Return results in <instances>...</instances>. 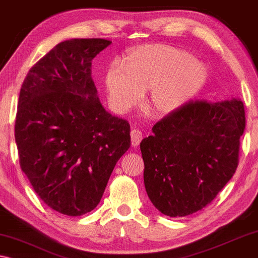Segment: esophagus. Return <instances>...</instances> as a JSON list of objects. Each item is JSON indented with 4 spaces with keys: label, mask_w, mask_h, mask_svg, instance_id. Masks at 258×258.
Returning <instances> with one entry per match:
<instances>
[{
    "label": "esophagus",
    "mask_w": 258,
    "mask_h": 258,
    "mask_svg": "<svg viewBox=\"0 0 258 258\" xmlns=\"http://www.w3.org/2000/svg\"><path fill=\"white\" fill-rule=\"evenodd\" d=\"M130 139H132V146L137 147L142 141V133L139 129H133L130 133Z\"/></svg>",
    "instance_id": "1"
}]
</instances>
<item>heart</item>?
<instances>
[{
  "label": "heart",
  "mask_w": 258,
  "mask_h": 258,
  "mask_svg": "<svg viewBox=\"0 0 258 258\" xmlns=\"http://www.w3.org/2000/svg\"><path fill=\"white\" fill-rule=\"evenodd\" d=\"M207 69L189 52L165 44H147L115 62L105 74V89L112 110L125 114L148 94V105L156 116L179 110L199 94Z\"/></svg>",
  "instance_id": "b5f03b06"
}]
</instances>
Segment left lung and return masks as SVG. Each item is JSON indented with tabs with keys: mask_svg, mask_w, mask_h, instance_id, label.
<instances>
[{
	"mask_svg": "<svg viewBox=\"0 0 258 258\" xmlns=\"http://www.w3.org/2000/svg\"><path fill=\"white\" fill-rule=\"evenodd\" d=\"M244 128L239 98L189 101L158 121L140 144L144 185L155 208L183 217L211 203L235 174Z\"/></svg>",
	"mask_w": 258,
	"mask_h": 258,
	"instance_id": "left-lung-1",
	"label": "left lung"
}]
</instances>
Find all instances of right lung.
I'll use <instances>...</instances> for the list:
<instances>
[{
    "label": "right lung",
    "instance_id": "1",
    "mask_svg": "<svg viewBox=\"0 0 258 258\" xmlns=\"http://www.w3.org/2000/svg\"><path fill=\"white\" fill-rule=\"evenodd\" d=\"M104 38L61 42L31 67L20 91L15 141L20 165L49 208L81 216L97 207L130 147L128 121L105 110L91 79Z\"/></svg>",
    "mask_w": 258,
    "mask_h": 258
}]
</instances>
